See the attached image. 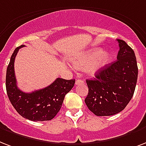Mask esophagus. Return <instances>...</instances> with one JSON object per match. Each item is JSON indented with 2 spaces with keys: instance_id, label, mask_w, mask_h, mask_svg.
Listing matches in <instances>:
<instances>
[{
  "instance_id": "1",
  "label": "esophagus",
  "mask_w": 146,
  "mask_h": 146,
  "mask_svg": "<svg viewBox=\"0 0 146 146\" xmlns=\"http://www.w3.org/2000/svg\"><path fill=\"white\" fill-rule=\"evenodd\" d=\"M83 81L81 80H76V85H78V84H80V83H83Z\"/></svg>"
}]
</instances>
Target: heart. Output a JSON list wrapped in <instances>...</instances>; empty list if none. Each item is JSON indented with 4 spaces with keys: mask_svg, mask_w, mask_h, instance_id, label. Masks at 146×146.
Masks as SVG:
<instances>
[{
    "mask_svg": "<svg viewBox=\"0 0 146 146\" xmlns=\"http://www.w3.org/2000/svg\"><path fill=\"white\" fill-rule=\"evenodd\" d=\"M111 60V55L100 48H93L73 59L75 67L83 69L86 67V73L90 75H96Z\"/></svg>",
    "mask_w": 146,
    "mask_h": 146,
    "instance_id": "b5f03b06",
    "label": "heart"
}]
</instances>
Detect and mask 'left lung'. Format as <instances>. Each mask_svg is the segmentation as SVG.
<instances>
[{
    "label": "left lung",
    "mask_w": 146,
    "mask_h": 146,
    "mask_svg": "<svg viewBox=\"0 0 146 146\" xmlns=\"http://www.w3.org/2000/svg\"><path fill=\"white\" fill-rule=\"evenodd\" d=\"M117 60L106 65L93 80H86L85 103L98 116L115 115L129 103L137 83L138 66L134 51L122 40H117Z\"/></svg>",
    "instance_id": "8db88e82"
}]
</instances>
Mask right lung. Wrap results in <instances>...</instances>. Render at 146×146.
I'll use <instances>...</instances> for the list:
<instances>
[{"label":"right lung","instance_id":"right-lung-1","mask_svg":"<svg viewBox=\"0 0 146 146\" xmlns=\"http://www.w3.org/2000/svg\"><path fill=\"white\" fill-rule=\"evenodd\" d=\"M17 47L11 57L7 68L6 90L8 98L17 112L25 119L31 121H48L55 117L60 110L66 93L72 90L75 80L57 78L46 87L24 93L17 86L14 73V60L19 49Z\"/></svg>","mask_w":146,"mask_h":146}]
</instances>
